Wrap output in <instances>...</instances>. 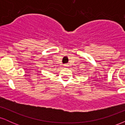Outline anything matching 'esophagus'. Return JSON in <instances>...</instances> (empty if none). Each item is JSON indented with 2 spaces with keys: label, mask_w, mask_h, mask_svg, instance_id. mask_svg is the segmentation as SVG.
Listing matches in <instances>:
<instances>
[{
  "label": "esophagus",
  "mask_w": 125,
  "mask_h": 125,
  "mask_svg": "<svg viewBox=\"0 0 125 125\" xmlns=\"http://www.w3.org/2000/svg\"><path fill=\"white\" fill-rule=\"evenodd\" d=\"M64 66L67 67V64H64Z\"/></svg>",
  "instance_id": "esophagus-1"
}]
</instances>
